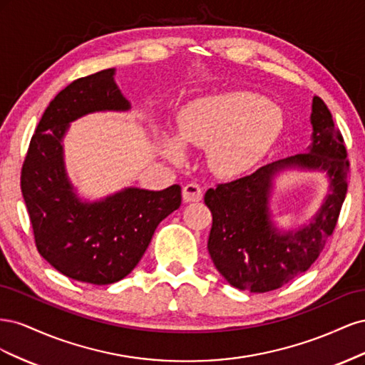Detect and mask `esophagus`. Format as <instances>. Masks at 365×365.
I'll use <instances>...</instances> for the list:
<instances>
[{
    "label": "esophagus",
    "mask_w": 365,
    "mask_h": 365,
    "mask_svg": "<svg viewBox=\"0 0 365 365\" xmlns=\"http://www.w3.org/2000/svg\"><path fill=\"white\" fill-rule=\"evenodd\" d=\"M182 200H184L185 202H197V201H201V200H202V190H201V187L197 185V184H193V182L184 185V189H182Z\"/></svg>",
    "instance_id": "1"
}]
</instances>
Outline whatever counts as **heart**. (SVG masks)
Masks as SVG:
<instances>
[{
	"instance_id": "b5f03b06",
	"label": "heart",
	"mask_w": 365,
	"mask_h": 365,
	"mask_svg": "<svg viewBox=\"0 0 365 365\" xmlns=\"http://www.w3.org/2000/svg\"><path fill=\"white\" fill-rule=\"evenodd\" d=\"M282 129V115L264 98L244 91L202 97L178 115L176 137L163 135L165 155L180 161L184 146L208 148L213 169L222 176L248 172Z\"/></svg>"
}]
</instances>
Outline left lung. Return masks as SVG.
<instances>
[{"label": "left lung", "mask_w": 365, "mask_h": 365, "mask_svg": "<svg viewBox=\"0 0 365 365\" xmlns=\"http://www.w3.org/2000/svg\"><path fill=\"white\" fill-rule=\"evenodd\" d=\"M311 145L304 153L274 161L254 173L208 189L204 201L213 215L208 252L216 269L235 288L268 292L311 268L334 233L347 193L349 161L332 114L312 98ZM324 173L329 192L319 212L302 227L282 230L273 224L270 197L283 171Z\"/></svg>", "instance_id": "8db88e82"}]
</instances>
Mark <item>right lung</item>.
<instances>
[{
    "label": "right lung",
    "instance_id": "right-lung-1",
    "mask_svg": "<svg viewBox=\"0 0 365 365\" xmlns=\"http://www.w3.org/2000/svg\"><path fill=\"white\" fill-rule=\"evenodd\" d=\"M108 68L70 83L50 102L31 137L21 172L41 256L67 277L111 284L134 269L158 224L181 205V187H125L101 200L81 197L65 169L63 138L77 118L128 113L130 103Z\"/></svg>",
    "mask_w": 365,
    "mask_h": 365
}]
</instances>
